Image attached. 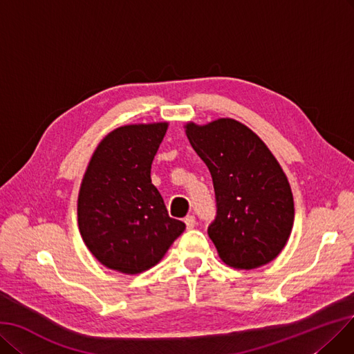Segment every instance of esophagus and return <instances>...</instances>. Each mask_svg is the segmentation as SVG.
Returning a JSON list of instances; mask_svg holds the SVG:
<instances>
[{
	"label": "esophagus",
	"mask_w": 354,
	"mask_h": 354,
	"mask_svg": "<svg viewBox=\"0 0 354 354\" xmlns=\"http://www.w3.org/2000/svg\"><path fill=\"white\" fill-rule=\"evenodd\" d=\"M185 223H186V228H187V230H193L194 226H196V219H194V216H193V215L186 216V218H185Z\"/></svg>",
	"instance_id": "obj_1"
}]
</instances>
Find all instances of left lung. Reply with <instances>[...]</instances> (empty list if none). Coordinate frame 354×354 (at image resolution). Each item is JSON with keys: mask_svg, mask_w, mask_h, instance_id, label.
<instances>
[{"mask_svg": "<svg viewBox=\"0 0 354 354\" xmlns=\"http://www.w3.org/2000/svg\"><path fill=\"white\" fill-rule=\"evenodd\" d=\"M185 129L214 180L218 210L207 234L221 260L239 270L270 263L288 244L295 221L283 168L260 136L235 119L187 122Z\"/></svg>", "mask_w": 354, "mask_h": 354, "instance_id": "8db88e82", "label": "left lung"}]
</instances>
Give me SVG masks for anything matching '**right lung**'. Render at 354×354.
Segmentation results:
<instances>
[{
  "instance_id": "1",
  "label": "right lung",
  "mask_w": 354,
  "mask_h": 354,
  "mask_svg": "<svg viewBox=\"0 0 354 354\" xmlns=\"http://www.w3.org/2000/svg\"><path fill=\"white\" fill-rule=\"evenodd\" d=\"M167 129L168 122L120 126L100 140L84 173L77 206L80 234L110 270H148L186 230L168 216L151 181V164Z\"/></svg>"
}]
</instances>
